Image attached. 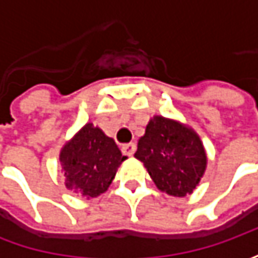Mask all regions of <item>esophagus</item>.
I'll list each match as a JSON object with an SVG mask.
<instances>
[{
  "label": "esophagus",
  "mask_w": 258,
  "mask_h": 258,
  "mask_svg": "<svg viewBox=\"0 0 258 258\" xmlns=\"http://www.w3.org/2000/svg\"><path fill=\"white\" fill-rule=\"evenodd\" d=\"M135 151H136V145L135 144H126L122 146V152L127 156H134Z\"/></svg>",
  "instance_id": "34e87169"
}]
</instances>
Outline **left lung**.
Masks as SVG:
<instances>
[{"label":"left lung","mask_w":258,"mask_h":258,"mask_svg":"<svg viewBox=\"0 0 258 258\" xmlns=\"http://www.w3.org/2000/svg\"><path fill=\"white\" fill-rule=\"evenodd\" d=\"M135 158L144 162L155 185L173 197L192 192L207 165L197 134L162 116H155L148 123Z\"/></svg>","instance_id":"obj_1"}]
</instances>
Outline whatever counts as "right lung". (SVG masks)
<instances>
[{"instance_id": "1", "label": "right lung", "mask_w": 258, "mask_h": 258, "mask_svg": "<svg viewBox=\"0 0 258 258\" xmlns=\"http://www.w3.org/2000/svg\"><path fill=\"white\" fill-rule=\"evenodd\" d=\"M126 156L112 138L87 123L60 154L66 186L87 198L103 194Z\"/></svg>"}]
</instances>
